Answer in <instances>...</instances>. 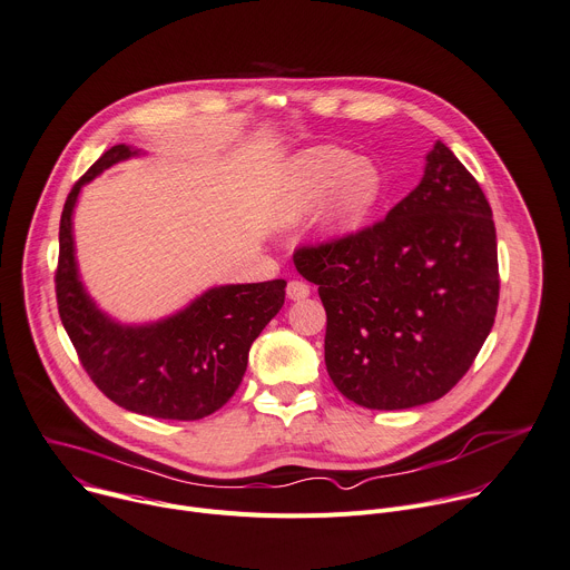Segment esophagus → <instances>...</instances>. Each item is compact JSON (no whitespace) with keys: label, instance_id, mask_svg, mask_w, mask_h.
I'll use <instances>...</instances> for the list:
<instances>
[{"label":"esophagus","instance_id":"obj_1","mask_svg":"<svg viewBox=\"0 0 570 570\" xmlns=\"http://www.w3.org/2000/svg\"><path fill=\"white\" fill-rule=\"evenodd\" d=\"M308 293H312V288H308V284H304V282H299V279H293V282H288V286H286L288 299H304V297H308Z\"/></svg>","mask_w":570,"mask_h":570}]
</instances>
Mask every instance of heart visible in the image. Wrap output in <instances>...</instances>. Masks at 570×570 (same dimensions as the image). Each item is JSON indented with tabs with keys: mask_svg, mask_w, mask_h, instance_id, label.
<instances>
[{
	"mask_svg": "<svg viewBox=\"0 0 570 570\" xmlns=\"http://www.w3.org/2000/svg\"><path fill=\"white\" fill-rule=\"evenodd\" d=\"M382 190L380 170L341 147H314L293 161L277 204V220L291 225L327 202V225L347 232L364 223Z\"/></svg>",
	"mask_w": 570,
	"mask_h": 570,
	"instance_id": "1",
	"label": "heart"
}]
</instances>
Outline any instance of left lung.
Wrapping results in <instances>:
<instances>
[{
    "label": "left lung",
    "mask_w": 570,
    "mask_h": 570,
    "mask_svg": "<svg viewBox=\"0 0 570 570\" xmlns=\"http://www.w3.org/2000/svg\"><path fill=\"white\" fill-rule=\"evenodd\" d=\"M327 314L325 366L366 409L443 397L473 366L498 312L491 204L441 140L386 218L293 254Z\"/></svg>",
    "instance_id": "1"
}]
</instances>
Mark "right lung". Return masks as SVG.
Here are the masks:
<instances>
[{
  "label": "right lung",
  "mask_w": 570,
  "mask_h": 570,
  "mask_svg": "<svg viewBox=\"0 0 570 570\" xmlns=\"http://www.w3.org/2000/svg\"><path fill=\"white\" fill-rule=\"evenodd\" d=\"M136 154L116 145L68 193L59 227L57 304L83 371L111 402L164 421H199L238 389L254 338L279 314L286 282L206 291L181 314L147 327H120L86 295L72 247V209L86 181Z\"/></svg>",
  "instance_id": "1"
}]
</instances>
